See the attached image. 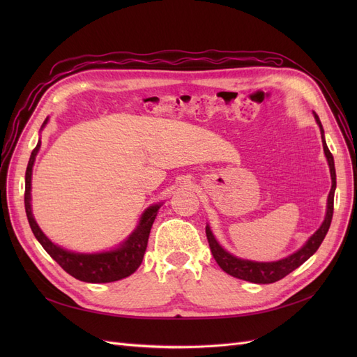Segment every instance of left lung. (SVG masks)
<instances>
[{"mask_svg":"<svg viewBox=\"0 0 357 357\" xmlns=\"http://www.w3.org/2000/svg\"><path fill=\"white\" fill-rule=\"evenodd\" d=\"M316 122L320 126V134H321V143L323 150H325V156L328 159L329 169H331V178H332V188L328 197V207H326V215L325 220H323L320 228L310 236V240L302 245L298 252L290 255L284 259H280L275 262H253V261H245V259H240L231 253H228L225 248L214 238V235L210 229V226H205V234H207V240L211 248V253L215 259V262L223 269L225 273H228L232 277L245 280V282L257 283V284H269L275 283L278 280L284 278L291 271H295L298 266L304 264L307 259H310L312 255L317 252L321 241L325 240V236L329 231V226L332 222V214H333V195H335V188H337V174H335V164H333V156L329 152V149L325 142V131H323V126L319 116L314 113Z\"/></svg>","mask_w":357,"mask_h":357,"instance_id":"1","label":"left lung"}]
</instances>
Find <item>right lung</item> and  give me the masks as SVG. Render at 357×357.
<instances>
[{
    "label": "right lung",
    "mask_w": 357,
    "mask_h": 357,
    "mask_svg": "<svg viewBox=\"0 0 357 357\" xmlns=\"http://www.w3.org/2000/svg\"><path fill=\"white\" fill-rule=\"evenodd\" d=\"M46 123H47V119L45 121V123H43V126ZM40 146H41V142H38L36 149L32 150L28 167H26V172H25V211H26V218L32 229V234L36 235L38 243L52 256V259H55V261L61 265L63 271H67L74 278L80 280V282L112 283L134 274L137 271V268L143 262L150 229H152V225L156 219L160 204L150 205V207L143 213L135 231L128 236V240L125 243H122L117 248H114V250L102 252V253H91V255L74 253V252L66 250V248L52 243L47 236L43 234L31 210L32 167H34V160L40 150Z\"/></svg>",
    "instance_id": "add662e5"
}]
</instances>
